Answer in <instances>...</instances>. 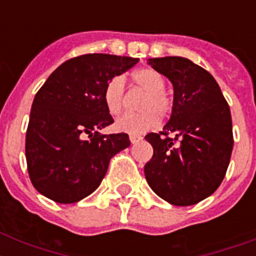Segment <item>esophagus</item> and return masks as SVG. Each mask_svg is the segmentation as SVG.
I'll use <instances>...</instances> for the list:
<instances>
[{
	"mask_svg": "<svg viewBox=\"0 0 256 256\" xmlns=\"http://www.w3.org/2000/svg\"><path fill=\"white\" fill-rule=\"evenodd\" d=\"M142 140H144V138H142V136H130V142H132V144H136L138 142H140Z\"/></svg>",
	"mask_w": 256,
	"mask_h": 256,
	"instance_id": "obj_1",
	"label": "esophagus"
}]
</instances>
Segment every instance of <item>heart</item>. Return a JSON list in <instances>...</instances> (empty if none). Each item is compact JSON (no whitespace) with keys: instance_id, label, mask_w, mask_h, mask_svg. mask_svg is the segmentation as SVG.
Returning <instances> with one entry per match:
<instances>
[{"instance_id":"1","label":"heart","mask_w":256,"mask_h":256,"mask_svg":"<svg viewBox=\"0 0 256 256\" xmlns=\"http://www.w3.org/2000/svg\"><path fill=\"white\" fill-rule=\"evenodd\" d=\"M132 81L136 85L142 88L148 92V96L144 98L142 108L146 110L144 112L132 114L128 112L120 116L116 120V128L118 132H128L132 136H140L148 132L150 128H156L160 122V114L166 116L171 108V100L168 96L164 92V80L156 70L152 68H144V69L136 70L132 73ZM124 81L120 76L112 77L108 82V85L104 90V100L108 112L116 116L120 112L124 106ZM150 110H148V108ZM156 108V110H152ZM156 111L158 112H156Z\"/></svg>"}]
</instances>
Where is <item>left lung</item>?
<instances>
[{"instance_id":"8db88e82","label":"left lung","mask_w":256,"mask_h":256,"mask_svg":"<svg viewBox=\"0 0 256 256\" xmlns=\"http://www.w3.org/2000/svg\"><path fill=\"white\" fill-rule=\"evenodd\" d=\"M148 62L172 84L174 100L164 130L144 136L154 148L144 176L166 202L191 206L210 196L226 175L234 146L230 108L214 77L190 60Z\"/></svg>"}]
</instances>
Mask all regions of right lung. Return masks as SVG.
<instances>
[{
	"instance_id": "obj_1",
	"label": "right lung",
	"mask_w": 256,
	"mask_h": 256,
	"mask_svg": "<svg viewBox=\"0 0 256 256\" xmlns=\"http://www.w3.org/2000/svg\"><path fill=\"white\" fill-rule=\"evenodd\" d=\"M138 58L85 54L58 66L34 96L26 132V162L36 190L76 203L96 190L108 162L130 146L124 132L100 136L114 122L104 100L108 82ZM85 134L90 140H83Z\"/></svg>"
}]
</instances>
